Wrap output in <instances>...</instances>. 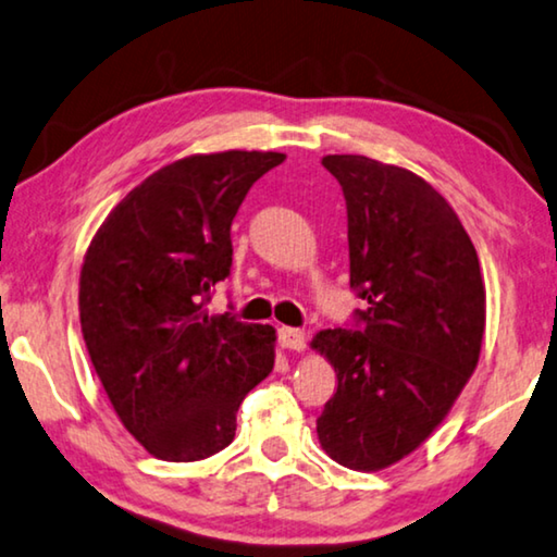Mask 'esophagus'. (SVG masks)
I'll use <instances>...</instances> for the list:
<instances>
[{
    "label": "esophagus",
    "instance_id": "esophagus-1",
    "mask_svg": "<svg viewBox=\"0 0 557 557\" xmlns=\"http://www.w3.org/2000/svg\"><path fill=\"white\" fill-rule=\"evenodd\" d=\"M278 344L288 350H304L306 348V333L290 326L278 329Z\"/></svg>",
    "mask_w": 557,
    "mask_h": 557
}]
</instances>
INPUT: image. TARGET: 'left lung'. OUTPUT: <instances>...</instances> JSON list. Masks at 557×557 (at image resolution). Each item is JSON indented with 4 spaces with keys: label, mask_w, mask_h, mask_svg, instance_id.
<instances>
[{
    "label": "left lung",
    "mask_w": 557,
    "mask_h": 557,
    "mask_svg": "<svg viewBox=\"0 0 557 557\" xmlns=\"http://www.w3.org/2000/svg\"><path fill=\"white\" fill-rule=\"evenodd\" d=\"M344 189L354 329L313 338L338 388L315 421L323 450L381 470L435 431L475 371L485 286L450 203L413 171L358 153L321 161Z\"/></svg>",
    "instance_id": "8db88e82"
}]
</instances>
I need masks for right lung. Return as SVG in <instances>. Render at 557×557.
Segmentation results:
<instances>
[{
  "label": "right lung",
  "instance_id": "obj_1",
  "mask_svg": "<svg viewBox=\"0 0 557 557\" xmlns=\"http://www.w3.org/2000/svg\"><path fill=\"white\" fill-rule=\"evenodd\" d=\"M284 159H178L116 203L84 256L79 319L94 371L126 431L161 460L224 450L246 393L271 373L276 331L203 306L231 273L238 207Z\"/></svg>",
  "mask_w": 557,
  "mask_h": 557
}]
</instances>
